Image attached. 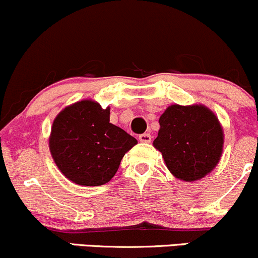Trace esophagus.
Returning a JSON list of instances; mask_svg holds the SVG:
<instances>
[{"instance_id":"esophagus-1","label":"esophagus","mask_w":258,"mask_h":258,"mask_svg":"<svg viewBox=\"0 0 258 258\" xmlns=\"http://www.w3.org/2000/svg\"><path fill=\"white\" fill-rule=\"evenodd\" d=\"M139 141L143 142V143H149L152 141V136H150V133H142V135H139Z\"/></svg>"}]
</instances>
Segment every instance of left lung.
<instances>
[{
	"label": "left lung",
	"instance_id": "left-lung-1",
	"mask_svg": "<svg viewBox=\"0 0 258 258\" xmlns=\"http://www.w3.org/2000/svg\"><path fill=\"white\" fill-rule=\"evenodd\" d=\"M154 147L170 172L182 180H197L220 161L223 131L216 115L204 105H171L160 116Z\"/></svg>",
	"mask_w": 258,
	"mask_h": 258
}]
</instances>
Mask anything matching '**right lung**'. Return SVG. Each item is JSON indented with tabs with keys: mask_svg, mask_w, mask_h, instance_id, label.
I'll list each match as a JSON object with an SVG mask.
<instances>
[{
	"mask_svg": "<svg viewBox=\"0 0 258 258\" xmlns=\"http://www.w3.org/2000/svg\"><path fill=\"white\" fill-rule=\"evenodd\" d=\"M137 139L110 123V109L81 100L53 121L49 150L59 170L80 185L108 183Z\"/></svg>",
	"mask_w": 258,
	"mask_h": 258,
	"instance_id": "obj_1",
	"label": "right lung"
}]
</instances>
